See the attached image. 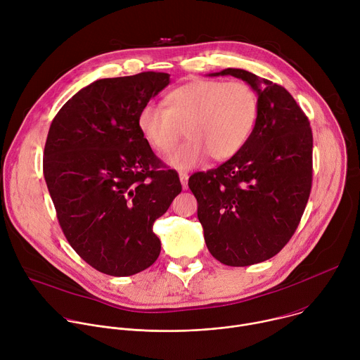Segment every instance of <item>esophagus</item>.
Segmentation results:
<instances>
[{
    "label": "esophagus",
    "instance_id": "1",
    "mask_svg": "<svg viewBox=\"0 0 360 360\" xmlns=\"http://www.w3.org/2000/svg\"><path fill=\"white\" fill-rule=\"evenodd\" d=\"M188 174L186 172H179V179H181V184H182V188L184 189H188Z\"/></svg>",
    "mask_w": 360,
    "mask_h": 360
}]
</instances>
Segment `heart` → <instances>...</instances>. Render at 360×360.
<instances>
[{
	"instance_id": "b5f03b06",
	"label": "heart",
	"mask_w": 360,
	"mask_h": 360,
	"mask_svg": "<svg viewBox=\"0 0 360 360\" xmlns=\"http://www.w3.org/2000/svg\"><path fill=\"white\" fill-rule=\"evenodd\" d=\"M167 108L146 104L138 128L157 152H168L184 134L188 139L165 158L176 169H191L211 155L232 158L246 143L258 118V95L245 82L195 79L172 89Z\"/></svg>"
}]
</instances>
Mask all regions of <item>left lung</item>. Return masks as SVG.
I'll return each mask as SVG.
<instances>
[{
  "label": "left lung",
  "mask_w": 360,
  "mask_h": 360,
  "mask_svg": "<svg viewBox=\"0 0 360 360\" xmlns=\"http://www.w3.org/2000/svg\"><path fill=\"white\" fill-rule=\"evenodd\" d=\"M210 75H232L258 94V118L242 149L188 182L211 255L249 266L275 256L300 222L312 188V129L283 86L239 68Z\"/></svg>",
  "instance_id": "1"
}]
</instances>
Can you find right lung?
Listing matches in <instances>:
<instances>
[{
  "label": "right lung",
  "mask_w": 360,
  "mask_h": 360,
  "mask_svg": "<svg viewBox=\"0 0 360 360\" xmlns=\"http://www.w3.org/2000/svg\"><path fill=\"white\" fill-rule=\"evenodd\" d=\"M169 74L98 79L78 91L49 127L44 176L61 229L81 258L111 276H131L158 259L152 226L181 193L179 176L138 128Z\"/></svg>",
  "instance_id": "obj_1"
}]
</instances>
